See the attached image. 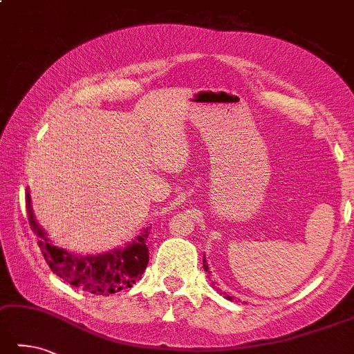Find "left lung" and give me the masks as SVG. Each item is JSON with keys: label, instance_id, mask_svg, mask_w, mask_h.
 Returning a JSON list of instances; mask_svg holds the SVG:
<instances>
[{"label": "left lung", "instance_id": "1", "mask_svg": "<svg viewBox=\"0 0 354 354\" xmlns=\"http://www.w3.org/2000/svg\"><path fill=\"white\" fill-rule=\"evenodd\" d=\"M203 270H205V271H208V272H209V268H208V263H206V259H205V257H203ZM214 285H216V283H212V286H214ZM216 290H217V288H216ZM222 295H223V296H225L226 299H228V301H231V299H232L231 296H228V295H226V292H222Z\"/></svg>", "mask_w": 354, "mask_h": 354}]
</instances>
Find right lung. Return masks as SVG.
<instances>
[{"label":"right lung","mask_w":354,"mask_h":354,"mask_svg":"<svg viewBox=\"0 0 354 354\" xmlns=\"http://www.w3.org/2000/svg\"><path fill=\"white\" fill-rule=\"evenodd\" d=\"M26 209H28L30 228L38 237V246L50 270L77 288L97 296L114 295L124 288H131L148 266L149 250L146 242L149 236V226L143 228L124 248L95 256H78L52 243L33 216L29 189L26 194Z\"/></svg>","instance_id":"obj_1"}]
</instances>
